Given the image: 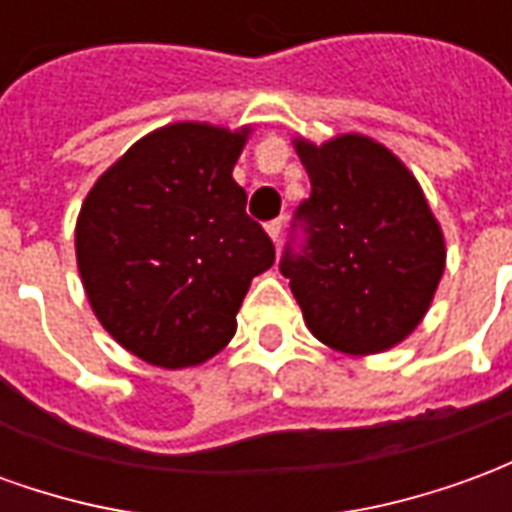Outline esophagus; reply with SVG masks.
I'll use <instances>...</instances> for the list:
<instances>
[{"label":"esophagus","mask_w":512,"mask_h":512,"mask_svg":"<svg viewBox=\"0 0 512 512\" xmlns=\"http://www.w3.org/2000/svg\"><path fill=\"white\" fill-rule=\"evenodd\" d=\"M266 233H268V238L274 241V244H279V235H282V222H279V219H274V222H268L266 224Z\"/></svg>","instance_id":"esophagus-1"}]
</instances>
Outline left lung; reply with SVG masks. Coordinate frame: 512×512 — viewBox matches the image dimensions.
Listing matches in <instances>:
<instances>
[{
	"instance_id": "left-lung-1",
	"label": "left lung",
	"mask_w": 512,
	"mask_h": 512,
	"mask_svg": "<svg viewBox=\"0 0 512 512\" xmlns=\"http://www.w3.org/2000/svg\"><path fill=\"white\" fill-rule=\"evenodd\" d=\"M312 183L299 213L310 246L282 274L315 340L348 356L384 354L428 315L447 241L414 172L367 134L293 136Z\"/></svg>"
}]
</instances>
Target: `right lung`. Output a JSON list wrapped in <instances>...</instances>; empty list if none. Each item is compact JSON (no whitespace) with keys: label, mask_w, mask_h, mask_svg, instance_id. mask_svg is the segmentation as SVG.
<instances>
[{"label":"right lung","mask_w":512,"mask_h":512,"mask_svg":"<svg viewBox=\"0 0 512 512\" xmlns=\"http://www.w3.org/2000/svg\"><path fill=\"white\" fill-rule=\"evenodd\" d=\"M255 126L180 120L136 139L87 191L76 266L95 318L164 370L205 365L233 340L274 244L233 180Z\"/></svg>","instance_id":"add662e5"}]
</instances>
